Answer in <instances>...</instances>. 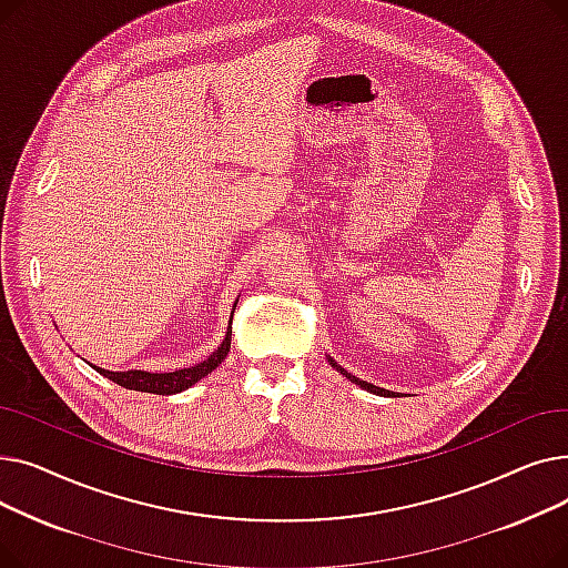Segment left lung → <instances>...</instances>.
<instances>
[{"mask_svg": "<svg viewBox=\"0 0 568 568\" xmlns=\"http://www.w3.org/2000/svg\"><path fill=\"white\" fill-rule=\"evenodd\" d=\"M332 366H334V368H338V371H341V373H343V375H345L347 379H352L354 384H359V386H364V389H366V392H373V394H377V396H382V394H384V396H389V392H386V389H379V386H375V384H368V382H364V379H359V377H354V375L345 373V371H343V368H341V366H338L336 362H332Z\"/></svg>", "mask_w": 568, "mask_h": 568, "instance_id": "1", "label": "left lung"}]
</instances>
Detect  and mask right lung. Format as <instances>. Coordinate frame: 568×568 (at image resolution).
<instances>
[{
  "label": "right lung",
  "mask_w": 568,
  "mask_h": 568,
  "mask_svg": "<svg viewBox=\"0 0 568 568\" xmlns=\"http://www.w3.org/2000/svg\"><path fill=\"white\" fill-rule=\"evenodd\" d=\"M236 306V304H234ZM234 313V311H232ZM230 341H232V326L225 334V341L221 343V347L204 359L197 366L191 368H182V371H174V373H144V371H126V373H112V371H103L97 368L101 375H105L108 379H112L114 384L124 386V389L131 392H146V394H159V396H170V394H179L193 386L197 379H202L204 375L212 373L230 352Z\"/></svg>",
  "instance_id": "add662e5"
}]
</instances>
